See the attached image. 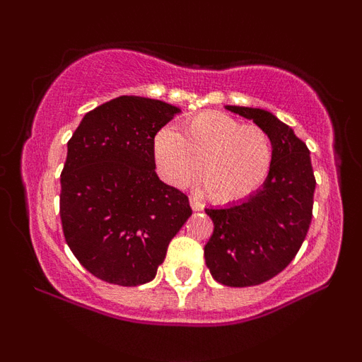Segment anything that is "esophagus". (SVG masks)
<instances>
[{
  "label": "esophagus",
  "mask_w": 362,
  "mask_h": 362,
  "mask_svg": "<svg viewBox=\"0 0 362 362\" xmlns=\"http://www.w3.org/2000/svg\"><path fill=\"white\" fill-rule=\"evenodd\" d=\"M190 207H192L194 211H202V207H204V204H202V202L199 201V199L190 197Z\"/></svg>",
  "instance_id": "1"
}]
</instances>
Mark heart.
Instances as JSON below:
<instances>
[{
  "instance_id": "obj_1",
  "label": "heart",
  "mask_w": 362,
  "mask_h": 362,
  "mask_svg": "<svg viewBox=\"0 0 362 362\" xmlns=\"http://www.w3.org/2000/svg\"><path fill=\"white\" fill-rule=\"evenodd\" d=\"M153 158L168 185L184 187L199 172L197 185L216 202L242 201L269 177L274 148L259 126H243L223 112H201L180 132L161 127L153 138Z\"/></svg>"
}]
</instances>
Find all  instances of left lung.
Masks as SVG:
<instances>
[{"instance_id": "1", "label": "left lung", "mask_w": 362, "mask_h": 362, "mask_svg": "<svg viewBox=\"0 0 362 362\" xmlns=\"http://www.w3.org/2000/svg\"><path fill=\"white\" fill-rule=\"evenodd\" d=\"M226 109L264 129L274 148L271 172L257 192L206 209L214 223L204 247L211 276L224 286L247 288L272 279L296 257L313 216L317 180L310 149L276 115L252 107Z\"/></svg>"}]
</instances>
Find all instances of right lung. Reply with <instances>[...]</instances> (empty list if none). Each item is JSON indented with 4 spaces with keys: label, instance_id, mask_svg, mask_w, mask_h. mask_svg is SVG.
<instances>
[{
    "label": "right lung",
    "instance_id": "1",
    "mask_svg": "<svg viewBox=\"0 0 362 362\" xmlns=\"http://www.w3.org/2000/svg\"><path fill=\"white\" fill-rule=\"evenodd\" d=\"M180 109L124 97L83 117L61 173L62 233L80 264L117 286L153 281L190 218L184 192L156 175L153 138Z\"/></svg>",
    "mask_w": 362,
    "mask_h": 362
}]
</instances>
